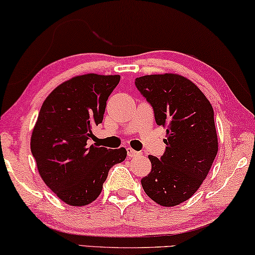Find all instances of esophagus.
Returning a JSON list of instances; mask_svg holds the SVG:
<instances>
[{"label":"esophagus","instance_id":"1","mask_svg":"<svg viewBox=\"0 0 255 255\" xmlns=\"http://www.w3.org/2000/svg\"><path fill=\"white\" fill-rule=\"evenodd\" d=\"M127 151H128V155L130 156V158H133V156H137V155H140V154H141L140 152L134 151V149L131 148V147H128Z\"/></svg>","mask_w":255,"mask_h":255}]
</instances>
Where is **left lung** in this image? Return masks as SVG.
Listing matches in <instances>:
<instances>
[{
	"mask_svg": "<svg viewBox=\"0 0 255 255\" xmlns=\"http://www.w3.org/2000/svg\"><path fill=\"white\" fill-rule=\"evenodd\" d=\"M135 86L166 128V151L160 159L148 156L142 189L155 203L175 207L196 193L217 155L214 109L193 81L175 73L140 76Z\"/></svg>",
	"mask_w": 255,
	"mask_h": 255,
	"instance_id": "obj_1",
	"label": "left lung"
}]
</instances>
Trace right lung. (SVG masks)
<instances>
[{"instance_id": "obj_1", "label": "right lung", "mask_w": 255, "mask_h": 255, "mask_svg": "<svg viewBox=\"0 0 255 255\" xmlns=\"http://www.w3.org/2000/svg\"><path fill=\"white\" fill-rule=\"evenodd\" d=\"M120 80L95 73L74 76L52 90L40 108L31 152L40 177L66 204L83 207L95 201L109 169L127 158L124 147L89 144Z\"/></svg>"}]
</instances>
